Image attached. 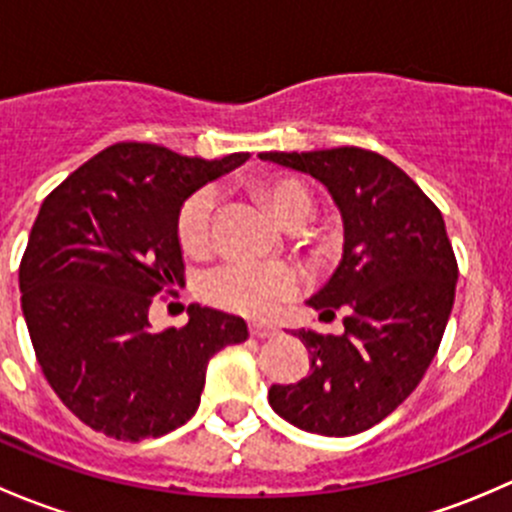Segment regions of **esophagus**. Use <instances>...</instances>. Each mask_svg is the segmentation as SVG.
<instances>
[{
  "label": "esophagus",
  "instance_id": "34e87169",
  "mask_svg": "<svg viewBox=\"0 0 512 512\" xmlns=\"http://www.w3.org/2000/svg\"><path fill=\"white\" fill-rule=\"evenodd\" d=\"M250 334L257 339H267V337H275L277 327L275 324H265V322H252L250 324Z\"/></svg>",
  "mask_w": 512,
  "mask_h": 512
}]
</instances>
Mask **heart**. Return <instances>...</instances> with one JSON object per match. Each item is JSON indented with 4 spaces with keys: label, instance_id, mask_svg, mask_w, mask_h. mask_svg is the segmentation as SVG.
<instances>
[{
    "label": "heart",
    "instance_id": "b5f03b06",
    "mask_svg": "<svg viewBox=\"0 0 512 512\" xmlns=\"http://www.w3.org/2000/svg\"><path fill=\"white\" fill-rule=\"evenodd\" d=\"M257 193L270 203L272 213L289 227L302 225L312 215L314 200L307 185L297 178H267L257 183ZM218 198L210 188L195 190L180 205L175 218L180 247L188 255H205L213 245V220ZM302 275L285 262H245L235 260L215 267L200 280V292L210 304L247 314L267 317L282 302L299 292Z\"/></svg>",
    "mask_w": 512,
    "mask_h": 512
}]
</instances>
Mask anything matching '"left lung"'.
<instances>
[{
	"mask_svg": "<svg viewBox=\"0 0 512 512\" xmlns=\"http://www.w3.org/2000/svg\"><path fill=\"white\" fill-rule=\"evenodd\" d=\"M322 180L344 218V257L309 307L344 309V334L299 329L309 374L272 384L270 406L319 436H354L416 389L438 352L458 262L441 210L389 158L356 146L260 153Z\"/></svg>",
	"mask_w": 512,
	"mask_h": 512,
	"instance_id": "1",
	"label": "left lung"
}]
</instances>
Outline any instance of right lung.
<instances>
[{
	"label": "right lung",
	"instance_id": "right-lung-1",
	"mask_svg": "<svg viewBox=\"0 0 512 512\" xmlns=\"http://www.w3.org/2000/svg\"><path fill=\"white\" fill-rule=\"evenodd\" d=\"M245 160L116 143L41 203L19 265L22 312L46 381L94 431L143 441L183 426L210 356L247 339L245 319L200 304L185 327L148 322L153 297L183 280L180 205Z\"/></svg>",
	"mask_w": 512,
	"mask_h": 512
}]
</instances>
